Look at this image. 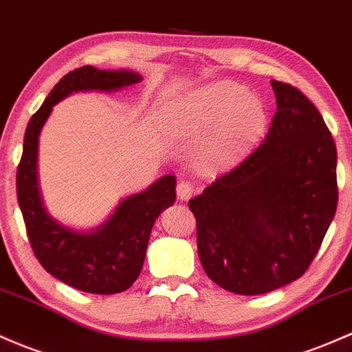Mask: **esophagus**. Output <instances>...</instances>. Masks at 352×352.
I'll return each instance as SVG.
<instances>
[{"label":"esophagus","instance_id":"34e87169","mask_svg":"<svg viewBox=\"0 0 352 352\" xmlns=\"http://www.w3.org/2000/svg\"><path fill=\"white\" fill-rule=\"evenodd\" d=\"M194 195V187H192L190 182H182L177 184V197H179V200H188L190 197Z\"/></svg>","mask_w":352,"mask_h":352}]
</instances>
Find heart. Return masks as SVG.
Instances as JSON below:
<instances>
[{
    "label": "heart",
    "instance_id": "b5f03b06",
    "mask_svg": "<svg viewBox=\"0 0 352 352\" xmlns=\"http://www.w3.org/2000/svg\"><path fill=\"white\" fill-rule=\"evenodd\" d=\"M184 137L210 135L200 150L208 170L232 167L257 144L267 115L262 102L235 83H214L188 95L180 107Z\"/></svg>",
    "mask_w": 352,
    "mask_h": 352
}]
</instances>
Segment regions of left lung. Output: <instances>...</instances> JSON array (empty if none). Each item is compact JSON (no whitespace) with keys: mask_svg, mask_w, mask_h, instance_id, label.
Wrapping results in <instances>:
<instances>
[{"mask_svg":"<svg viewBox=\"0 0 352 352\" xmlns=\"http://www.w3.org/2000/svg\"><path fill=\"white\" fill-rule=\"evenodd\" d=\"M270 85L277 111L264 142L188 200L204 270L241 296L299 279L338 207V153L329 129L296 87Z\"/></svg>","mask_w":352,"mask_h":352,"instance_id":"obj_1","label":"left lung"}]
</instances>
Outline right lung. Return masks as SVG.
I'll return each instance as SVG.
<instances>
[{"instance_id":"add662e5","label":"right lung","mask_w":352,"mask_h":352,"mask_svg":"<svg viewBox=\"0 0 352 352\" xmlns=\"http://www.w3.org/2000/svg\"><path fill=\"white\" fill-rule=\"evenodd\" d=\"M142 82L137 72L82 67L55 85L28 122L16 172V194L30 244L46 272L90 294H117L132 285L144 267L150 232L162 210L175 202V177L164 175L140 194L120 202L95 230L69 229L46 212L38 185V138L52 108L73 91H113Z\"/></svg>"}]
</instances>
